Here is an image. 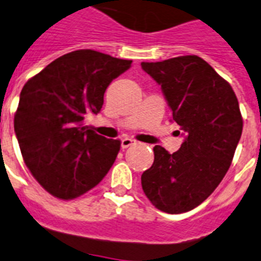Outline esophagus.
<instances>
[{
  "label": "esophagus",
  "instance_id": "obj_1",
  "mask_svg": "<svg viewBox=\"0 0 261 261\" xmlns=\"http://www.w3.org/2000/svg\"><path fill=\"white\" fill-rule=\"evenodd\" d=\"M133 144H136L135 140L128 139V137H125V139L121 140V148H122V149H126V148H129V146H132Z\"/></svg>",
  "mask_w": 261,
  "mask_h": 261
}]
</instances>
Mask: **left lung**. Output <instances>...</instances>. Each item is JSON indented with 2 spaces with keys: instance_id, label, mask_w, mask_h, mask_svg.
<instances>
[{
  "instance_id": "obj_1",
  "label": "left lung",
  "mask_w": 261,
  "mask_h": 261,
  "mask_svg": "<svg viewBox=\"0 0 261 261\" xmlns=\"http://www.w3.org/2000/svg\"><path fill=\"white\" fill-rule=\"evenodd\" d=\"M141 68L161 87L184 137L177 152L153 148L154 161L141 174L145 196L157 210L182 213L210 197L231 167L243 118L229 84L197 56H180Z\"/></svg>"
}]
</instances>
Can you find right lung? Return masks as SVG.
I'll use <instances>...</instances> for the list:
<instances>
[{
  "label": "right lung",
  "mask_w": 261,
  "mask_h": 261,
  "mask_svg": "<svg viewBox=\"0 0 261 261\" xmlns=\"http://www.w3.org/2000/svg\"><path fill=\"white\" fill-rule=\"evenodd\" d=\"M92 49L70 51L23 85L14 132L33 177L57 199L72 200L94 188L115 163L120 140L84 125L97 115L109 84L130 68Z\"/></svg>",
  "instance_id": "obj_1"
}]
</instances>
